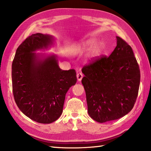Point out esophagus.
<instances>
[{
  "label": "esophagus",
  "instance_id": "obj_1",
  "mask_svg": "<svg viewBox=\"0 0 151 151\" xmlns=\"http://www.w3.org/2000/svg\"><path fill=\"white\" fill-rule=\"evenodd\" d=\"M76 77H77V79L78 81H81L82 80V78H83V75L81 73H79L77 74V75H76Z\"/></svg>",
  "mask_w": 151,
  "mask_h": 151
}]
</instances>
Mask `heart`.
Wrapping results in <instances>:
<instances>
[{"label":"heart","mask_w":151,"mask_h":151,"mask_svg":"<svg viewBox=\"0 0 151 151\" xmlns=\"http://www.w3.org/2000/svg\"><path fill=\"white\" fill-rule=\"evenodd\" d=\"M96 39H88L86 41L82 42L81 44L78 46L77 49L76 50V52L81 53L85 51L88 50L89 48L93 47V45L95 44ZM103 49V45L101 42H98L93 46L92 48L91 51V57L96 58L99 57L101 55L102 50Z\"/></svg>","instance_id":"heart-1"}]
</instances>
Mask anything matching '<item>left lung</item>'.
Wrapping results in <instances>:
<instances>
[{"mask_svg": "<svg viewBox=\"0 0 151 151\" xmlns=\"http://www.w3.org/2000/svg\"><path fill=\"white\" fill-rule=\"evenodd\" d=\"M82 84L88 113L96 122L119 119L133 108L140 85V69L131 46L116 37V47L109 57L84 66Z\"/></svg>", "mask_w": 151, "mask_h": 151, "instance_id": "1", "label": "left lung"}]
</instances>
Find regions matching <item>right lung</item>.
<instances>
[{"label":"right lung","instance_id":"obj_1","mask_svg":"<svg viewBox=\"0 0 151 151\" xmlns=\"http://www.w3.org/2000/svg\"><path fill=\"white\" fill-rule=\"evenodd\" d=\"M49 35L32 34L16 51L12 64V92L17 106L35 122L49 124L63 112L66 93L76 83L74 69L63 70L55 55L37 53L53 45Z\"/></svg>","mask_w":151,"mask_h":151}]
</instances>
